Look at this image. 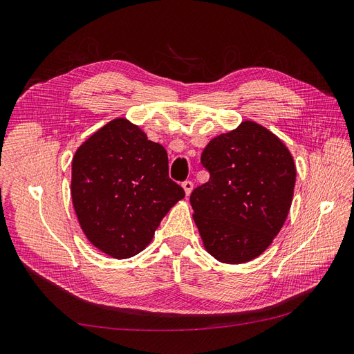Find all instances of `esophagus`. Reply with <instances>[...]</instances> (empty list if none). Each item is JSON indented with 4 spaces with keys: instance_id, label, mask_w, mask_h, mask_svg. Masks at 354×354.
Returning <instances> with one entry per match:
<instances>
[{
    "instance_id": "esophagus-1",
    "label": "esophagus",
    "mask_w": 354,
    "mask_h": 354,
    "mask_svg": "<svg viewBox=\"0 0 354 354\" xmlns=\"http://www.w3.org/2000/svg\"><path fill=\"white\" fill-rule=\"evenodd\" d=\"M183 189H185V192H186V196H189L190 194H192V190H194V183H192V181H189V180H186V181H183Z\"/></svg>"
}]
</instances>
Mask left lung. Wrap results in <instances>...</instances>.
Listing matches in <instances>:
<instances>
[{"label":"left lung","mask_w":354,"mask_h":354,"mask_svg":"<svg viewBox=\"0 0 354 354\" xmlns=\"http://www.w3.org/2000/svg\"><path fill=\"white\" fill-rule=\"evenodd\" d=\"M209 180L190 195L205 250L241 264L266 251L281 232L295 186L294 159L272 131L252 121L220 134L203 149Z\"/></svg>","instance_id":"8db88e82"}]
</instances>
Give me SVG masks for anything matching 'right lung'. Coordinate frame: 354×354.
<instances>
[{"label": "right lung", "instance_id": "right-lung-1", "mask_svg": "<svg viewBox=\"0 0 354 354\" xmlns=\"http://www.w3.org/2000/svg\"><path fill=\"white\" fill-rule=\"evenodd\" d=\"M71 194L87 239L113 259L151 243L160 220L185 190L168 176V155L125 118L85 140L72 160Z\"/></svg>", "mask_w": 354, "mask_h": 354}]
</instances>
